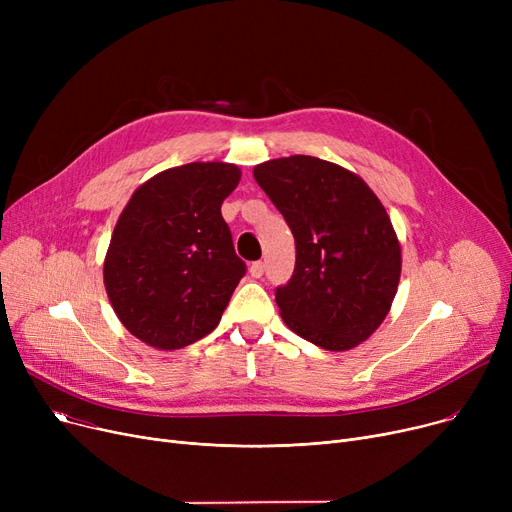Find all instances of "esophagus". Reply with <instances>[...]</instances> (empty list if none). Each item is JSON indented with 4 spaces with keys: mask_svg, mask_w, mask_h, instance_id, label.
<instances>
[{
    "mask_svg": "<svg viewBox=\"0 0 512 512\" xmlns=\"http://www.w3.org/2000/svg\"><path fill=\"white\" fill-rule=\"evenodd\" d=\"M263 270H265L263 261H253L251 267H249V274H251L253 278H261V276H263Z\"/></svg>",
    "mask_w": 512,
    "mask_h": 512,
    "instance_id": "obj_1",
    "label": "esophagus"
}]
</instances>
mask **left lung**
Returning a JSON list of instances; mask_svg holds the SVG:
<instances>
[{
    "label": "left lung",
    "mask_w": 512,
    "mask_h": 512,
    "mask_svg": "<svg viewBox=\"0 0 512 512\" xmlns=\"http://www.w3.org/2000/svg\"><path fill=\"white\" fill-rule=\"evenodd\" d=\"M253 176L297 247L292 278L276 288L284 324L326 351L355 348L386 319L400 280L382 201L357 174L311 155L270 159Z\"/></svg>",
    "instance_id": "1"
}]
</instances>
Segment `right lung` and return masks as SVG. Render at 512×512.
<instances>
[{"label": "right lung", "mask_w": 512, "mask_h": 512, "mask_svg": "<svg viewBox=\"0 0 512 512\" xmlns=\"http://www.w3.org/2000/svg\"><path fill=\"white\" fill-rule=\"evenodd\" d=\"M238 180L234 164L193 161L132 193L103 261L107 297L132 336L176 351L220 324L247 272L222 218Z\"/></svg>", "instance_id": "right-lung-1"}]
</instances>
